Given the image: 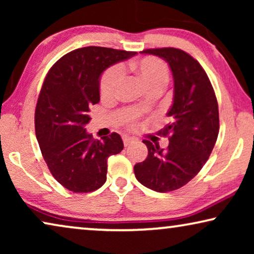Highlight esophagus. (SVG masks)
I'll return each mask as SVG.
<instances>
[{
	"mask_svg": "<svg viewBox=\"0 0 254 254\" xmlns=\"http://www.w3.org/2000/svg\"><path fill=\"white\" fill-rule=\"evenodd\" d=\"M123 140H124V144H125V147H127V145H129L130 143H133V142L135 141V138L134 137H130V136H124L123 137Z\"/></svg>",
	"mask_w": 254,
	"mask_h": 254,
	"instance_id": "obj_1",
	"label": "esophagus"
}]
</instances>
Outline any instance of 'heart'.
I'll return each mask as SVG.
<instances>
[{
	"label": "heart",
	"instance_id": "1",
	"mask_svg": "<svg viewBox=\"0 0 254 254\" xmlns=\"http://www.w3.org/2000/svg\"><path fill=\"white\" fill-rule=\"evenodd\" d=\"M130 69L136 72L148 91H162L169 82V68L161 59L145 57L129 64ZM124 78L121 65H112L103 72L99 81V91L103 98H112L119 91Z\"/></svg>",
	"mask_w": 254,
	"mask_h": 254
}]
</instances>
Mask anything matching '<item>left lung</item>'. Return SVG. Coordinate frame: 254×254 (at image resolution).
Here are the masks:
<instances>
[{
	"mask_svg": "<svg viewBox=\"0 0 254 254\" xmlns=\"http://www.w3.org/2000/svg\"><path fill=\"white\" fill-rule=\"evenodd\" d=\"M142 53L168 62L175 91L166 114L170 123L159 130L163 136L169 135V147L164 150L144 140L148 157L135 164L134 173L143 186L166 193L186 185L209 158L220 130L217 99L206 71L189 53L173 47Z\"/></svg>",
	"mask_w": 254,
	"mask_h": 254,
	"instance_id": "obj_1",
	"label": "left lung"
}]
</instances>
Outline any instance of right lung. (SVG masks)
<instances>
[{
	"label": "right lung",
	"mask_w": 254,
	"mask_h": 254,
	"mask_svg": "<svg viewBox=\"0 0 254 254\" xmlns=\"http://www.w3.org/2000/svg\"><path fill=\"white\" fill-rule=\"evenodd\" d=\"M135 52L89 46L69 52L47 72L34 114L36 135L52 176L74 193L106 182L107 158L124 149L120 135L95 140L86 133L90 107L99 103L103 71Z\"/></svg>",
	"instance_id": "obj_1"
}]
</instances>
